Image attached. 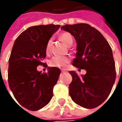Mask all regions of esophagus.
I'll return each instance as SVG.
<instances>
[{
  "instance_id": "obj_1",
  "label": "esophagus",
  "mask_w": 122,
  "mask_h": 122,
  "mask_svg": "<svg viewBox=\"0 0 122 122\" xmlns=\"http://www.w3.org/2000/svg\"><path fill=\"white\" fill-rule=\"evenodd\" d=\"M61 72L62 73H64L65 72V70H61Z\"/></svg>"
}]
</instances>
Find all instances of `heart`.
<instances>
[{"label": "heart", "instance_id": "obj_1", "mask_svg": "<svg viewBox=\"0 0 122 122\" xmlns=\"http://www.w3.org/2000/svg\"><path fill=\"white\" fill-rule=\"evenodd\" d=\"M60 40L63 42V43L66 46L69 47L72 45L73 42V39L72 36L68 32H65L62 34L60 36ZM51 43V39H49L46 45V51L47 52H49L50 50V46ZM70 59L67 57L64 56H56L53 57L49 61V65L52 67H57V68H64L66 64L69 62Z\"/></svg>", "mask_w": 122, "mask_h": 122}]
</instances>
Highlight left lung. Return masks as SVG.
Wrapping results in <instances>:
<instances>
[{"instance_id":"obj_1","label":"left lung","mask_w":122,"mask_h":122,"mask_svg":"<svg viewBox=\"0 0 122 122\" xmlns=\"http://www.w3.org/2000/svg\"><path fill=\"white\" fill-rule=\"evenodd\" d=\"M61 29L71 33L77 43L73 65L86 71L80 77L75 71L69 72L73 78L69 85V95L82 107L95 108L107 98L115 83L112 49L101 32L89 24H66Z\"/></svg>"}]
</instances>
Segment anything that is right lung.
I'll list each match as a JSON object with an SVG mask.
<instances>
[{"label":"right lung","mask_w":122,"mask_h":122,"mask_svg":"<svg viewBox=\"0 0 122 122\" xmlns=\"http://www.w3.org/2000/svg\"><path fill=\"white\" fill-rule=\"evenodd\" d=\"M60 28L54 24L31 26L13 44L9 60V86L17 102L28 110L42 109L53 96L60 68L48 67L47 73H41L36 67L43 64L47 43Z\"/></svg>","instance_id":"add662e5"}]
</instances>
